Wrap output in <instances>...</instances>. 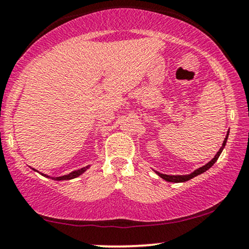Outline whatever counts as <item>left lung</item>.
Returning <instances> with one entry per match:
<instances>
[{
    "label": "left lung",
    "instance_id": "obj_1",
    "mask_svg": "<svg viewBox=\"0 0 249 249\" xmlns=\"http://www.w3.org/2000/svg\"><path fill=\"white\" fill-rule=\"evenodd\" d=\"M229 132H230V131H229ZM229 132H227V134H226V138H225V140H224L223 146H221L219 151L217 152V154L214 155V158L212 159L210 162H208V163L205 164V166H203V167H200V168L196 169V170H195V172L189 174V175H166V174H161V173H159V172H155V173H157L158 175L160 176L161 178H163L164 181H167V182H174V183H179V182L189 181L190 178H195V176L199 175V174H203L204 172H206V170H208L209 168H211V167L213 166V163L215 162V161L218 160V158H219L220 153H221V152H223V149H224V147H225V145H226L227 138H229Z\"/></svg>",
    "mask_w": 249,
    "mask_h": 249
}]
</instances>
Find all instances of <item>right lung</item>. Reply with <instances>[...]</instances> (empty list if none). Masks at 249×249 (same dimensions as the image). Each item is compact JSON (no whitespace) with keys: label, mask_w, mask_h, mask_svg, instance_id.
<instances>
[{"label":"right lung","mask_w":249,"mask_h":249,"mask_svg":"<svg viewBox=\"0 0 249 249\" xmlns=\"http://www.w3.org/2000/svg\"><path fill=\"white\" fill-rule=\"evenodd\" d=\"M88 168H89L88 166H87V167H83V168H81V169L74 170V172L70 173V174H68V175L60 176V178H52V179H56V181H65V179H71V178H77V176H80L81 174L85 173L86 170L88 169ZM44 176H46V175H44ZM47 178H49V176H47Z\"/></svg>","instance_id":"obj_1"}]
</instances>
